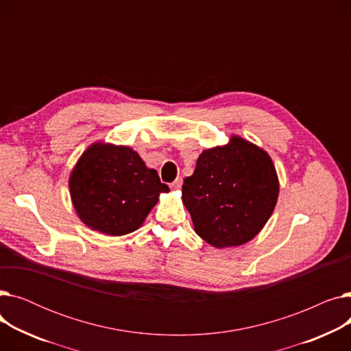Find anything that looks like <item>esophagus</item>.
<instances>
[{
	"label": "esophagus",
	"mask_w": 351,
	"mask_h": 351,
	"mask_svg": "<svg viewBox=\"0 0 351 351\" xmlns=\"http://www.w3.org/2000/svg\"><path fill=\"white\" fill-rule=\"evenodd\" d=\"M182 183H183V180H182V178H178L173 183H171V188L173 189V191H179L180 188H182Z\"/></svg>",
	"instance_id": "obj_1"
}]
</instances>
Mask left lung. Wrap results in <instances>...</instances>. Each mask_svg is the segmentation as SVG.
Wrapping results in <instances>:
<instances>
[{
  "label": "left lung",
  "instance_id": "1",
  "mask_svg": "<svg viewBox=\"0 0 351 351\" xmlns=\"http://www.w3.org/2000/svg\"><path fill=\"white\" fill-rule=\"evenodd\" d=\"M278 197L279 178L271 158L237 135L202 152L182 186L196 234L216 249L250 242L267 223Z\"/></svg>",
  "mask_w": 351,
  "mask_h": 351
}]
</instances>
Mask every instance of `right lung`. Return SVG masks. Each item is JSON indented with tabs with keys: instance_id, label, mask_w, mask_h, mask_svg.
<instances>
[{
	"instance_id": "1",
	"label": "right lung",
	"mask_w": 351,
	"mask_h": 351,
	"mask_svg": "<svg viewBox=\"0 0 351 351\" xmlns=\"http://www.w3.org/2000/svg\"><path fill=\"white\" fill-rule=\"evenodd\" d=\"M69 193L78 217L92 230L122 236L142 226L169 188L132 147L90 143L69 175Z\"/></svg>"
}]
</instances>
